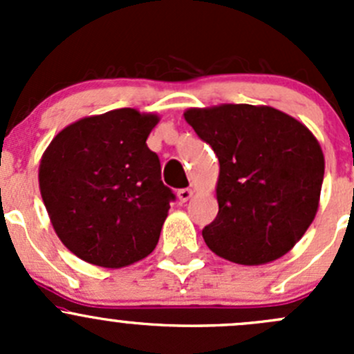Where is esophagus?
<instances>
[{"instance_id":"1","label":"esophagus","mask_w":354,"mask_h":354,"mask_svg":"<svg viewBox=\"0 0 354 354\" xmlns=\"http://www.w3.org/2000/svg\"><path fill=\"white\" fill-rule=\"evenodd\" d=\"M192 195H194V190H192V188H181V190H178V198H180V202H187V200L192 198Z\"/></svg>"}]
</instances>
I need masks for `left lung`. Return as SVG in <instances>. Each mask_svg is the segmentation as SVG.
<instances>
[{
	"label": "left lung",
	"instance_id": "8db88e82",
	"mask_svg": "<svg viewBox=\"0 0 354 354\" xmlns=\"http://www.w3.org/2000/svg\"><path fill=\"white\" fill-rule=\"evenodd\" d=\"M183 116L219 159V212L202 231L207 246L241 266L286 255L319 210L326 159L315 135L270 106L219 104Z\"/></svg>",
	"mask_w": 354,
	"mask_h": 354
}]
</instances>
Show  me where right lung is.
I'll list each match as a JSON object with an SVG mask.
<instances>
[{
    "label": "right lung",
    "instance_id": "right-lung-1",
    "mask_svg": "<svg viewBox=\"0 0 354 354\" xmlns=\"http://www.w3.org/2000/svg\"><path fill=\"white\" fill-rule=\"evenodd\" d=\"M159 120L133 108L85 116L42 154V202L62 243L84 262L121 269L154 252L174 198L145 144Z\"/></svg>",
    "mask_w": 354,
    "mask_h": 354
}]
</instances>
